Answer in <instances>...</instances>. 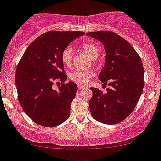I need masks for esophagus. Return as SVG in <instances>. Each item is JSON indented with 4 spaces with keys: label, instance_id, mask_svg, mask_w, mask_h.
<instances>
[{
    "label": "esophagus",
    "instance_id": "obj_1",
    "mask_svg": "<svg viewBox=\"0 0 161 161\" xmlns=\"http://www.w3.org/2000/svg\"><path fill=\"white\" fill-rule=\"evenodd\" d=\"M78 89H79V90H81V89H85V87L81 85H78Z\"/></svg>",
    "mask_w": 161,
    "mask_h": 161
}]
</instances>
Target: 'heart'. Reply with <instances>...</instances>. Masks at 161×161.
I'll use <instances>...</instances> for the list:
<instances>
[{"instance_id": "heart-1", "label": "heart", "mask_w": 161, "mask_h": 161, "mask_svg": "<svg viewBox=\"0 0 161 161\" xmlns=\"http://www.w3.org/2000/svg\"><path fill=\"white\" fill-rule=\"evenodd\" d=\"M79 48L90 58L96 59L99 55V48L93 42H85L79 45ZM73 52L70 47H67L62 52L61 59L63 65L70 67L72 63ZM95 75L92 70H75L69 74V79L79 85H86L89 79Z\"/></svg>"}]
</instances>
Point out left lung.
<instances>
[{
    "label": "left lung",
    "mask_w": 161,
    "mask_h": 161,
    "mask_svg": "<svg viewBox=\"0 0 161 161\" xmlns=\"http://www.w3.org/2000/svg\"><path fill=\"white\" fill-rule=\"evenodd\" d=\"M99 40L106 52L105 66L99 79L110 87L106 93L90 88L92 97L89 105L91 115L105 124L124 120L136 107L144 86V69L141 58L131 45L117 34L109 31L86 34Z\"/></svg>",
    "instance_id": "8db88e82"
}]
</instances>
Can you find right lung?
I'll list each match as a JSON object with an SVG mask.
<instances>
[{"label":"right lung","instance_id":"add662e5","mask_svg":"<svg viewBox=\"0 0 161 161\" xmlns=\"http://www.w3.org/2000/svg\"><path fill=\"white\" fill-rule=\"evenodd\" d=\"M82 31L45 32L25 50L15 72L18 98L25 113L37 124L54 127L70 116L71 103L78 90L67 75L61 59L62 52ZM61 82L58 91L52 88Z\"/></svg>","mask_w":161,"mask_h":161}]
</instances>
